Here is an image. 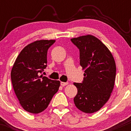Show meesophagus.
<instances>
[{
    "label": "esophagus",
    "mask_w": 131,
    "mask_h": 131,
    "mask_svg": "<svg viewBox=\"0 0 131 131\" xmlns=\"http://www.w3.org/2000/svg\"><path fill=\"white\" fill-rule=\"evenodd\" d=\"M68 82H61V83H60V84H61V86H65V85H67V84H68Z\"/></svg>",
    "instance_id": "34e87169"
}]
</instances>
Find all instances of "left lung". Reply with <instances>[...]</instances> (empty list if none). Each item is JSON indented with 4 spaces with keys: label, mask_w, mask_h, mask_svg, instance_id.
<instances>
[{
    "label": "left lung",
    "mask_w": 131,
    "mask_h": 131,
    "mask_svg": "<svg viewBox=\"0 0 131 131\" xmlns=\"http://www.w3.org/2000/svg\"><path fill=\"white\" fill-rule=\"evenodd\" d=\"M79 49L80 64L84 70L82 83L74 82L78 94L74 104L85 113L97 112L108 100L115 84L116 63L109 49L92 35L72 38Z\"/></svg>",
    "instance_id": "left-lung-1"
}]
</instances>
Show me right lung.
<instances>
[{"label": "right lung", "mask_w": 131, "mask_h": 131, "mask_svg": "<svg viewBox=\"0 0 131 131\" xmlns=\"http://www.w3.org/2000/svg\"><path fill=\"white\" fill-rule=\"evenodd\" d=\"M55 40H36L26 46L16 58L11 71L13 88L25 110L37 114L47 108L60 82L40 75L47 67L49 48Z\"/></svg>", "instance_id": "add662e5"}]
</instances>
